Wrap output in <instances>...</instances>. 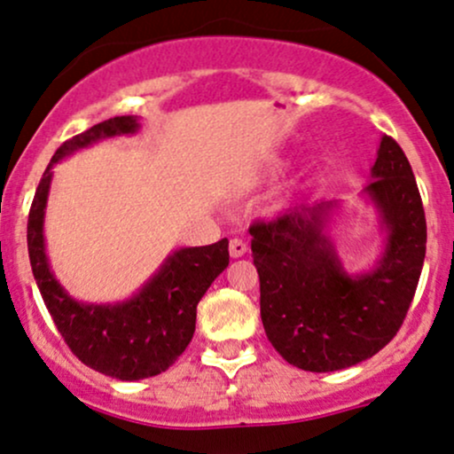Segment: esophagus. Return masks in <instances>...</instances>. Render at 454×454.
I'll use <instances>...</instances> for the list:
<instances>
[{"label": "esophagus", "mask_w": 454, "mask_h": 454, "mask_svg": "<svg viewBox=\"0 0 454 454\" xmlns=\"http://www.w3.org/2000/svg\"><path fill=\"white\" fill-rule=\"evenodd\" d=\"M246 252H247V243L241 241V239H232V241H231V256L232 258H241Z\"/></svg>", "instance_id": "esophagus-1"}]
</instances>
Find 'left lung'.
Masks as SVG:
<instances>
[{
    "label": "left lung",
    "mask_w": 454,
    "mask_h": 454,
    "mask_svg": "<svg viewBox=\"0 0 454 454\" xmlns=\"http://www.w3.org/2000/svg\"><path fill=\"white\" fill-rule=\"evenodd\" d=\"M364 196L375 204L386 246L371 271L348 273L327 235L336 200L301 204L250 226L261 278V318L288 364L310 372L356 366L403 325L420 280L427 219L405 153L383 136Z\"/></svg>",
    "instance_id": "8db88e82"
}]
</instances>
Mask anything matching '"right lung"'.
Returning <instances> with one entry per match:
<instances>
[{
	"label": "right lung",
	"instance_id": "add662e5",
	"mask_svg": "<svg viewBox=\"0 0 454 454\" xmlns=\"http://www.w3.org/2000/svg\"><path fill=\"white\" fill-rule=\"evenodd\" d=\"M137 116H116L62 144L38 183L27 219V252L44 306L68 348L83 364L121 381H137L168 371L196 332L198 301L228 267V239L202 247H181L127 301L83 303L56 280L44 252V208L53 166L101 139L131 136Z\"/></svg>",
	"mask_w": 454,
	"mask_h": 454
}]
</instances>
